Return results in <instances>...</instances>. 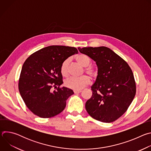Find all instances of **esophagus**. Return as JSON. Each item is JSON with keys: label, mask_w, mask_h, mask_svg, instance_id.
<instances>
[{"label": "esophagus", "mask_w": 151, "mask_h": 151, "mask_svg": "<svg viewBox=\"0 0 151 151\" xmlns=\"http://www.w3.org/2000/svg\"><path fill=\"white\" fill-rule=\"evenodd\" d=\"M82 91L81 90H74L73 92L75 94H78V93H80Z\"/></svg>", "instance_id": "34e87169"}]
</instances>
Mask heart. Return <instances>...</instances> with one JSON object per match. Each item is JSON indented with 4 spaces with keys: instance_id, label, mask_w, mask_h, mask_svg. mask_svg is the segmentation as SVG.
I'll return each instance as SVG.
<instances>
[{
    "instance_id": "1",
    "label": "heart",
    "mask_w": 151,
    "mask_h": 151,
    "mask_svg": "<svg viewBox=\"0 0 151 151\" xmlns=\"http://www.w3.org/2000/svg\"><path fill=\"white\" fill-rule=\"evenodd\" d=\"M76 61L85 67L84 72L90 76L94 77L97 75L96 68L90 65L91 64L90 58L85 54H79L76 57ZM70 60L66 59L62 63L60 67V72L63 76H68L69 73ZM90 82V78L87 75H83L81 77H70L64 81V85L66 87L74 90H80L88 85Z\"/></svg>"
}]
</instances>
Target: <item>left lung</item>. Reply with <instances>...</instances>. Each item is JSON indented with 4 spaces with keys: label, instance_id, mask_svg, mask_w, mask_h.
Instances as JSON below:
<instances>
[{
    "label": "left lung",
    "instance_id": "8db88e82",
    "mask_svg": "<svg viewBox=\"0 0 151 151\" xmlns=\"http://www.w3.org/2000/svg\"><path fill=\"white\" fill-rule=\"evenodd\" d=\"M96 61L97 76L92 85L93 94L85 109L94 119L109 123L121 116L136 95L133 73L127 63L106 47L78 48Z\"/></svg>",
    "mask_w": 151,
    "mask_h": 151
}]
</instances>
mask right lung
<instances>
[{"mask_svg":"<svg viewBox=\"0 0 151 151\" xmlns=\"http://www.w3.org/2000/svg\"><path fill=\"white\" fill-rule=\"evenodd\" d=\"M78 52L75 47L51 45L26 59L20 73L18 88L26 105L35 115L48 118L65 108L66 100L74 93L66 87L60 88L63 83L60 67L64 60ZM52 87L57 90L52 92Z\"/></svg>","mask_w":151,"mask_h":151,"instance_id":"1","label":"right lung"}]
</instances>
